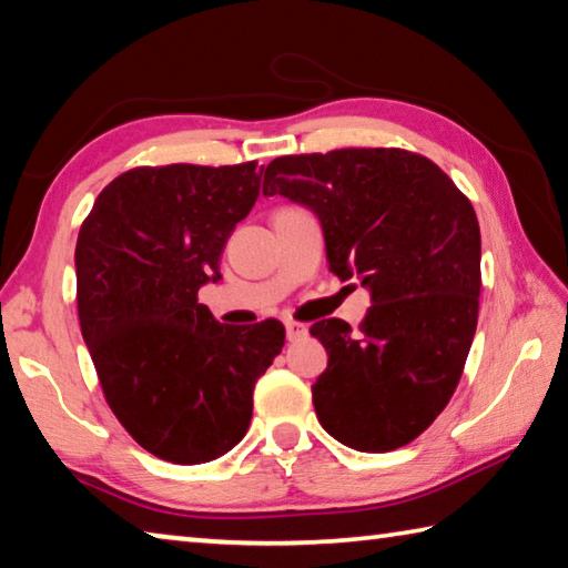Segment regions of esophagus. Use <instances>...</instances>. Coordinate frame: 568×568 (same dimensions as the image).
Instances as JSON below:
<instances>
[{"label": "esophagus", "mask_w": 568, "mask_h": 568, "mask_svg": "<svg viewBox=\"0 0 568 568\" xmlns=\"http://www.w3.org/2000/svg\"><path fill=\"white\" fill-rule=\"evenodd\" d=\"M307 331H305V325L303 323H295V321H285V335H287V341H295V338H301V335H305Z\"/></svg>", "instance_id": "1"}]
</instances>
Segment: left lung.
Returning <instances> with one entry per match:
<instances>
[{
	"label": "left lung",
	"mask_w": 568,
	"mask_h": 568,
	"mask_svg": "<svg viewBox=\"0 0 568 568\" xmlns=\"http://www.w3.org/2000/svg\"><path fill=\"white\" fill-rule=\"evenodd\" d=\"M263 195L313 210L331 271L371 293L358 331L338 318L311 328L328 351L313 386L321 426L365 454L410 444L454 396L474 343V205L436 162L396 148L275 158Z\"/></svg>",
	"instance_id": "obj_1"
}]
</instances>
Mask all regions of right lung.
Listing matches in <instances>:
<instances>
[{
	"instance_id": "right-lung-1",
	"label": "right lung",
	"mask_w": 568,
	"mask_h": 568,
	"mask_svg": "<svg viewBox=\"0 0 568 568\" xmlns=\"http://www.w3.org/2000/svg\"><path fill=\"white\" fill-rule=\"evenodd\" d=\"M257 195L255 162L138 168L100 192L77 237V311L104 398L170 464L237 446L255 383L283 351L277 321L223 325L197 303Z\"/></svg>"
}]
</instances>
